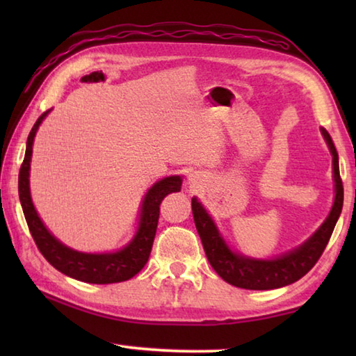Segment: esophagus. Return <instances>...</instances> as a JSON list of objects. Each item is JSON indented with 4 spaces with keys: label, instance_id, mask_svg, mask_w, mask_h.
Returning a JSON list of instances; mask_svg holds the SVG:
<instances>
[{
    "label": "esophagus",
    "instance_id": "obj_1",
    "mask_svg": "<svg viewBox=\"0 0 356 356\" xmlns=\"http://www.w3.org/2000/svg\"><path fill=\"white\" fill-rule=\"evenodd\" d=\"M202 184V179L200 174H190L188 176V185L191 186V188H197V186H201Z\"/></svg>",
    "mask_w": 356,
    "mask_h": 356
}]
</instances>
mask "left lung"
Instances as JSON below:
<instances>
[{
	"label": "left lung",
	"instance_id": "obj_1",
	"mask_svg": "<svg viewBox=\"0 0 356 356\" xmlns=\"http://www.w3.org/2000/svg\"><path fill=\"white\" fill-rule=\"evenodd\" d=\"M322 136L333 155L334 202L321 227L312 236L292 251L272 259H256L232 251L216 227L215 221L204 209L197 197H191V210L195 225L206 251L210 265L229 284L250 289V291H270L292 284L314 267L333 234L344 202V186L339 176V156L330 134L321 129Z\"/></svg>",
	"mask_w": 356,
	"mask_h": 356
}]
</instances>
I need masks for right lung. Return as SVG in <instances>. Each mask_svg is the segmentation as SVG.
<instances>
[{
  "label": "right lung",
  "instance_id": "right-lung-1",
  "mask_svg": "<svg viewBox=\"0 0 356 356\" xmlns=\"http://www.w3.org/2000/svg\"><path fill=\"white\" fill-rule=\"evenodd\" d=\"M51 110L45 111L35 120L34 127L28 135L25 160H23L19 174V196L23 213L28 222L29 232L48 262L59 272L70 276V278L89 282V284H111L134 278L136 273L146 265L152 250L156 225L160 216V204L170 193L180 191L182 177L170 176L155 182L144 196L140 209V222L134 238L114 252H83L67 245L53 236L48 231L44 221L40 220L38 210L34 209L29 190V170H31V156L34 136L38 134L39 125Z\"/></svg>",
  "mask_w": 356,
  "mask_h": 356
}]
</instances>
